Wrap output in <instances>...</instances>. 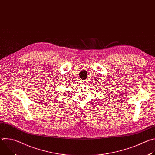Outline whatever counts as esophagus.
Returning a JSON list of instances; mask_svg holds the SVG:
<instances>
[{"mask_svg": "<svg viewBox=\"0 0 155 155\" xmlns=\"http://www.w3.org/2000/svg\"><path fill=\"white\" fill-rule=\"evenodd\" d=\"M86 80H80V84H81V85L86 84Z\"/></svg>", "mask_w": 155, "mask_h": 155, "instance_id": "1", "label": "esophagus"}]
</instances>
